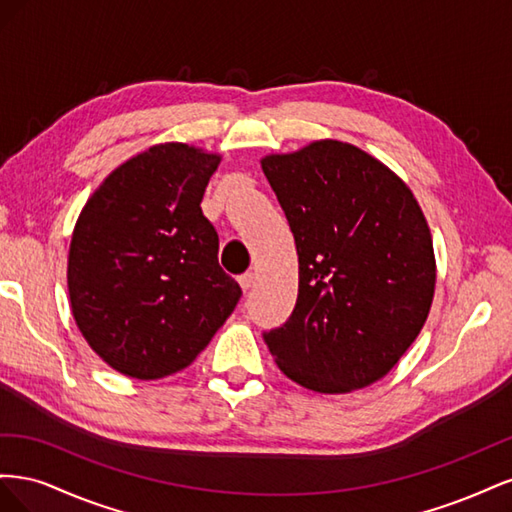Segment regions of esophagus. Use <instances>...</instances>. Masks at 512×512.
Masks as SVG:
<instances>
[{
	"label": "esophagus",
	"mask_w": 512,
	"mask_h": 512,
	"mask_svg": "<svg viewBox=\"0 0 512 512\" xmlns=\"http://www.w3.org/2000/svg\"><path fill=\"white\" fill-rule=\"evenodd\" d=\"M254 280H256L254 273H243V275L239 277V284H241V288L247 292V290H250V288L254 286Z\"/></svg>",
	"instance_id": "34e87169"
}]
</instances>
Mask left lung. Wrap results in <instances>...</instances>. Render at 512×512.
I'll return each mask as SVG.
<instances>
[{
  "label": "left lung",
  "mask_w": 512,
  "mask_h": 512,
  "mask_svg": "<svg viewBox=\"0 0 512 512\" xmlns=\"http://www.w3.org/2000/svg\"><path fill=\"white\" fill-rule=\"evenodd\" d=\"M262 170L299 254V297L262 333L284 374L348 393L389 374L427 320L436 260L408 185L359 147L318 141Z\"/></svg>",
  "instance_id": "left-lung-1"
}]
</instances>
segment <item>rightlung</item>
<instances>
[{
  "label": "right lung",
  "mask_w": 512,
  "mask_h": 512,
  "mask_svg": "<svg viewBox=\"0 0 512 512\" xmlns=\"http://www.w3.org/2000/svg\"><path fill=\"white\" fill-rule=\"evenodd\" d=\"M218 164L183 143L151 147L113 170L76 222L74 320L91 350L130 378L188 367L241 299L200 209Z\"/></svg>",
  "instance_id": "1"
}]
</instances>
